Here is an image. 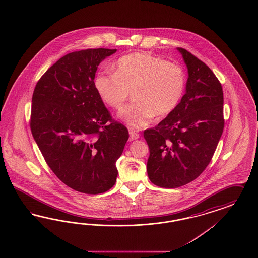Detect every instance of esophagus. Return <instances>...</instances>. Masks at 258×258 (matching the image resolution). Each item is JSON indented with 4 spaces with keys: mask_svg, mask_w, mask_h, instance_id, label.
<instances>
[{
    "mask_svg": "<svg viewBox=\"0 0 258 258\" xmlns=\"http://www.w3.org/2000/svg\"><path fill=\"white\" fill-rule=\"evenodd\" d=\"M140 137V134L138 133H136L135 131L133 130H130V139L131 140H136Z\"/></svg>",
    "mask_w": 258,
    "mask_h": 258,
    "instance_id": "1",
    "label": "esophagus"
}]
</instances>
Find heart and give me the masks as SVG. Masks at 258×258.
Instances as JSON below:
<instances>
[{
    "instance_id": "obj_1",
    "label": "heart",
    "mask_w": 258,
    "mask_h": 258,
    "mask_svg": "<svg viewBox=\"0 0 258 258\" xmlns=\"http://www.w3.org/2000/svg\"><path fill=\"white\" fill-rule=\"evenodd\" d=\"M113 74L98 73L94 87L102 100L113 109L121 108L133 90L135 101L121 109L118 117L133 130L146 126L155 115L171 113L184 93L183 69L155 55H125L113 65Z\"/></svg>"
}]
</instances>
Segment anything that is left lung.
I'll list each match as a JSON object with an SVG mask.
<instances>
[{
    "label": "left lung",
    "mask_w": 258,
    "mask_h": 258,
    "mask_svg": "<svg viewBox=\"0 0 258 258\" xmlns=\"http://www.w3.org/2000/svg\"><path fill=\"white\" fill-rule=\"evenodd\" d=\"M177 50L187 67L185 94L171 113L144 132L149 180L164 188L180 187L197 179L211 162L224 127L219 79L187 50Z\"/></svg>",
    "instance_id": "1"
}]
</instances>
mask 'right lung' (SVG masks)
Returning <instances> with one entry per match:
<instances>
[{"label": "right lung", "mask_w": 258, "mask_h": 258, "mask_svg": "<svg viewBox=\"0 0 258 258\" xmlns=\"http://www.w3.org/2000/svg\"><path fill=\"white\" fill-rule=\"evenodd\" d=\"M115 52L98 48L64 55L40 78L32 97L30 127L47 164L63 183L85 194L114 185L115 164L128 139L94 87L98 65Z\"/></svg>", "instance_id": "1"}]
</instances>
